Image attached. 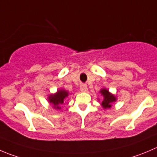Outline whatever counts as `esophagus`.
Wrapping results in <instances>:
<instances>
[{"mask_svg": "<svg viewBox=\"0 0 157 157\" xmlns=\"http://www.w3.org/2000/svg\"><path fill=\"white\" fill-rule=\"evenodd\" d=\"M80 90L82 92H86L88 91V87L86 84H82L80 86Z\"/></svg>", "mask_w": 157, "mask_h": 157, "instance_id": "1", "label": "esophagus"}]
</instances>
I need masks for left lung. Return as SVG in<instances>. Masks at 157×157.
<instances>
[{
	"instance_id": "8db88e82",
	"label": "left lung",
	"mask_w": 157,
	"mask_h": 157,
	"mask_svg": "<svg viewBox=\"0 0 157 157\" xmlns=\"http://www.w3.org/2000/svg\"><path fill=\"white\" fill-rule=\"evenodd\" d=\"M100 93L103 96V100H102V106L104 109H109L112 106L113 102L116 101V97L112 93L109 92L106 89H102L100 90Z\"/></svg>"
}]
</instances>
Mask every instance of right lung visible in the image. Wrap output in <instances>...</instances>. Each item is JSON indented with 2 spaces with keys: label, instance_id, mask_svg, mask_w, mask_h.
Listing matches in <instances>:
<instances>
[{
  "label": "right lung",
  "instance_id": "right-lung-1",
  "mask_svg": "<svg viewBox=\"0 0 157 157\" xmlns=\"http://www.w3.org/2000/svg\"><path fill=\"white\" fill-rule=\"evenodd\" d=\"M68 96V92L65 89H59L56 93L51 94L48 96V102L53 105V107L60 109V105L64 103V100Z\"/></svg>",
  "mask_w": 157,
  "mask_h": 157
}]
</instances>
